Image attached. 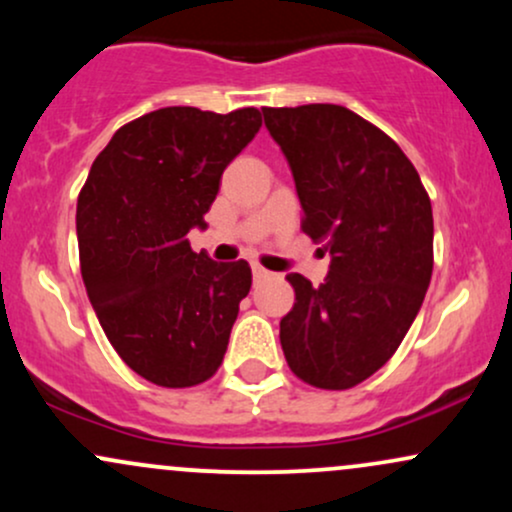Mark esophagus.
<instances>
[{
	"label": "esophagus",
	"mask_w": 512,
	"mask_h": 512,
	"mask_svg": "<svg viewBox=\"0 0 512 512\" xmlns=\"http://www.w3.org/2000/svg\"><path fill=\"white\" fill-rule=\"evenodd\" d=\"M252 276H255V281H262V279H267L269 272L264 267H260V264H252Z\"/></svg>",
	"instance_id": "obj_1"
}]
</instances>
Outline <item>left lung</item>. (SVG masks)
<instances>
[{"label": "left lung", "instance_id": "8db88e82", "mask_svg": "<svg viewBox=\"0 0 512 512\" xmlns=\"http://www.w3.org/2000/svg\"><path fill=\"white\" fill-rule=\"evenodd\" d=\"M289 161L303 233L325 243L330 274L296 291L281 317L286 363L303 383L349 390L390 361L433 272V211L419 173L390 137L332 103L262 108Z\"/></svg>", "mask_w": 512, "mask_h": 512}]
</instances>
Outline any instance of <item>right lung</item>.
Returning a JSON list of instances; mask_svg holds the SVG:
<instances>
[{
  "label": "right lung",
  "mask_w": 512,
  "mask_h": 512,
  "mask_svg": "<svg viewBox=\"0 0 512 512\" xmlns=\"http://www.w3.org/2000/svg\"><path fill=\"white\" fill-rule=\"evenodd\" d=\"M260 127L257 108L154 110L117 129L81 187L88 301L113 349L149 383L192 387L221 366L250 264L214 262L187 233L207 228L223 170Z\"/></svg>",
  "instance_id": "1"
}]
</instances>
